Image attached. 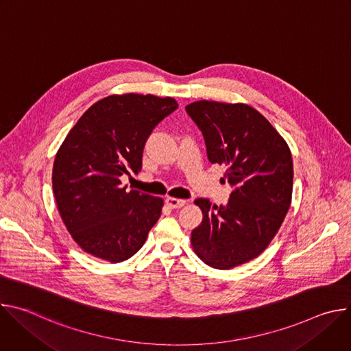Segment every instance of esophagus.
Returning a JSON list of instances; mask_svg holds the SVG:
<instances>
[{
  "mask_svg": "<svg viewBox=\"0 0 351 351\" xmlns=\"http://www.w3.org/2000/svg\"><path fill=\"white\" fill-rule=\"evenodd\" d=\"M165 202L171 208H182L186 204V199H180V198H175V197H168Z\"/></svg>",
  "mask_w": 351,
  "mask_h": 351,
  "instance_id": "1",
  "label": "esophagus"
}]
</instances>
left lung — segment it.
<instances>
[{
	"mask_svg": "<svg viewBox=\"0 0 351 351\" xmlns=\"http://www.w3.org/2000/svg\"><path fill=\"white\" fill-rule=\"evenodd\" d=\"M186 111L203 132L211 164L226 168L228 204H194L203 221L191 232L194 253L207 265L230 269L258 257L278 233L291 203L293 160L285 138L247 104L199 101Z\"/></svg>",
	"mask_w": 351,
	"mask_h": 351,
	"instance_id": "left-lung-1",
	"label": "left lung"
}]
</instances>
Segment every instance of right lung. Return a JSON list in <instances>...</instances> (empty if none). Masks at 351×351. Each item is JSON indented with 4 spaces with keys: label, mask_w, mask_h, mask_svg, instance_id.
Instances as JSON below:
<instances>
[{
    "label": "right lung",
    "mask_w": 351,
    "mask_h": 351,
    "mask_svg": "<svg viewBox=\"0 0 351 351\" xmlns=\"http://www.w3.org/2000/svg\"><path fill=\"white\" fill-rule=\"evenodd\" d=\"M176 108L172 97L112 94L93 104L66 134L54 161L53 190L62 222L86 253L115 264L145 243L164 199L126 191L121 176L141 171L148 136Z\"/></svg>",
    "instance_id": "obj_1"
}]
</instances>
